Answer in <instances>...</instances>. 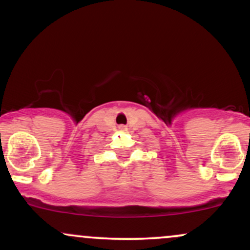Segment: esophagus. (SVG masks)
<instances>
[{"label":"esophagus","instance_id":"esophagus-1","mask_svg":"<svg viewBox=\"0 0 250 250\" xmlns=\"http://www.w3.org/2000/svg\"><path fill=\"white\" fill-rule=\"evenodd\" d=\"M121 128H122V129H123V127H121Z\"/></svg>","mask_w":250,"mask_h":250}]
</instances>
